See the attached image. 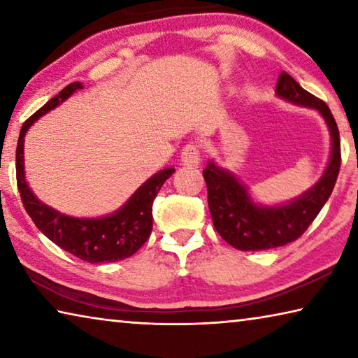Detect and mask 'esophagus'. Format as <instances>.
<instances>
[{
    "label": "esophagus",
    "instance_id": "34e87169",
    "mask_svg": "<svg viewBox=\"0 0 358 358\" xmlns=\"http://www.w3.org/2000/svg\"><path fill=\"white\" fill-rule=\"evenodd\" d=\"M202 156L201 150H199V145L196 143H187L186 147L181 151V164L187 167H196L201 164Z\"/></svg>",
    "mask_w": 358,
    "mask_h": 358
}]
</instances>
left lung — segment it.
I'll return each instance as SVG.
<instances>
[{
  "label": "left lung",
  "mask_w": 358,
  "mask_h": 358,
  "mask_svg": "<svg viewBox=\"0 0 358 358\" xmlns=\"http://www.w3.org/2000/svg\"><path fill=\"white\" fill-rule=\"evenodd\" d=\"M276 94L292 104L317 110L329 126L331 151L320 180L294 201L266 207L252 201L246 186L234 173L213 161L203 171L208 189V207L217 234L240 251H262L295 241L310 227L335 187L341 167V143L336 121L329 106L303 90L287 72L276 82Z\"/></svg>",
  "instance_id": "1"
}]
</instances>
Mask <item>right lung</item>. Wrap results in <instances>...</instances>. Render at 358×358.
<instances>
[{"label": "right lung", "instance_id": "1", "mask_svg": "<svg viewBox=\"0 0 358 358\" xmlns=\"http://www.w3.org/2000/svg\"><path fill=\"white\" fill-rule=\"evenodd\" d=\"M82 88L83 85L80 82L69 83L23 123L15 151L17 187L27 213L48 240L85 262H117L131 257L148 240L153 229V208H151L153 201L164 181L172 177L175 169L169 167L155 173L132 194L123 207L107 216L74 217L59 213L55 208L41 202L29 189L25 180V164H23L25 134L36 120L53 110Z\"/></svg>", "mask_w": 358, "mask_h": 358}]
</instances>
